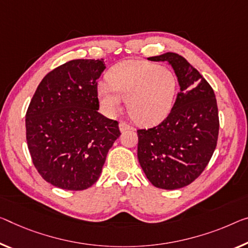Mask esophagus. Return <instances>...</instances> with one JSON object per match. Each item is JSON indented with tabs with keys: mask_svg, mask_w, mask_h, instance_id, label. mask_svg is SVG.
<instances>
[{
	"mask_svg": "<svg viewBox=\"0 0 248 248\" xmlns=\"http://www.w3.org/2000/svg\"><path fill=\"white\" fill-rule=\"evenodd\" d=\"M119 127H120V131L121 132H125V131H127V129H133V127L131 126V125H128L127 123H125V122H120Z\"/></svg>",
	"mask_w": 248,
	"mask_h": 248,
	"instance_id": "esophagus-1",
	"label": "esophagus"
}]
</instances>
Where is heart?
Returning a JSON list of instances; mask_svg holds the SVG:
<instances>
[{"label": "heart", "mask_w": 248, "mask_h": 248, "mask_svg": "<svg viewBox=\"0 0 248 248\" xmlns=\"http://www.w3.org/2000/svg\"><path fill=\"white\" fill-rule=\"evenodd\" d=\"M108 81V84H98L97 98L109 117L121 111L124 100L129 115L142 125L158 123L172 108L176 78L167 67L146 61H124L109 70Z\"/></svg>", "instance_id": "obj_1"}]
</instances>
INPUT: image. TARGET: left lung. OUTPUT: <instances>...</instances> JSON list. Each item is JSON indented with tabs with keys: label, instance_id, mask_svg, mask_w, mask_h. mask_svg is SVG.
<instances>
[{
	"label": "left lung",
	"instance_id": "8db88e82",
	"mask_svg": "<svg viewBox=\"0 0 248 248\" xmlns=\"http://www.w3.org/2000/svg\"><path fill=\"white\" fill-rule=\"evenodd\" d=\"M148 60L165 61L173 67L180 92L161 124L137 131V157L155 187L182 188L200 176L215 151L219 128L215 94L200 72L176 53Z\"/></svg>",
	"mask_w": 248,
	"mask_h": 248
}]
</instances>
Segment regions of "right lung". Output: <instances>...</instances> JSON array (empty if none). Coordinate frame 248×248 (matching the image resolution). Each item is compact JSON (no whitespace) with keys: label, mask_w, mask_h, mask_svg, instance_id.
Masks as SVG:
<instances>
[{"label":"right lung","mask_w":248,"mask_h":248,"mask_svg":"<svg viewBox=\"0 0 248 248\" xmlns=\"http://www.w3.org/2000/svg\"><path fill=\"white\" fill-rule=\"evenodd\" d=\"M104 60H73L37 86L26 112V140L34 166L56 187L82 190L102 173L119 139V123L98 113L97 79Z\"/></svg>","instance_id":"add662e5"}]
</instances>
